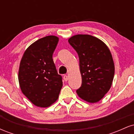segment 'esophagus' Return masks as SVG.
<instances>
[{"instance_id": "34e87169", "label": "esophagus", "mask_w": 134, "mask_h": 134, "mask_svg": "<svg viewBox=\"0 0 134 134\" xmlns=\"http://www.w3.org/2000/svg\"><path fill=\"white\" fill-rule=\"evenodd\" d=\"M64 79L65 81H67V80H68V76H67V75H64Z\"/></svg>"}]
</instances>
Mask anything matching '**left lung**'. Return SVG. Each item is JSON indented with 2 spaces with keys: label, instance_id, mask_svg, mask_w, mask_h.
Wrapping results in <instances>:
<instances>
[{
  "label": "left lung",
  "instance_id": "8db88e82",
  "mask_svg": "<svg viewBox=\"0 0 134 134\" xmlns=\"http://www.w3.org/2000/svg\"><path fill=\"white\" fill-rule=\"evenodd\" d=\"M69 43L77 53L82 85L76 91L87 102L100 101L111 86L115 65L110 50L99 39L89 35H77Z\"/></svg>",
  "mask_w": 134,
  "mask_h": 134
}]
</instances>
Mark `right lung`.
<instances>
[{
    "mask_svg": "<svg viewBox=\"0 0 134 134\" xmlns=\"http://www.w3.org/2000/svg\"><path fill=\"white\" fill-rule=\"evenodd\" d=\"M58 42L47 36L31 44L20 62L18 79L21 91L35 106L46 108L57 100L62 78L57 71L52 55Z\"/></svg>",
    "mask_w": 134,
    "mask_h": 134,
    "instance_id": "obj_1",
    "label": "right lung"
}]
</instances>
